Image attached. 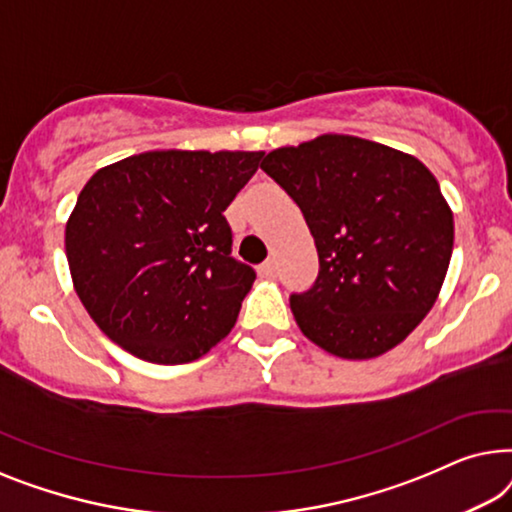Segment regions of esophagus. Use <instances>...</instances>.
<instances>
[{
    "instance_id": "esophagus-1",
    "label": "esophagus",
    "mask_w": 512,
    "mask_h": 512,
    "mask_svg": "<svg viewBox=\"0 0 512 512\" xmlns=\"http://www.w3.org/2000/svg\"><path fill=\"white\" fill-rule=\"evenodd\" d=\"M257 273L259 278H273L276 276V262H273V259H266L264 264L257 266Z\"/></svg>"
}]
</instances>
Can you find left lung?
<instances>
[{"instance_id": "left-lung-1", "label": "left lung", "mask_w": 512, "mask_h": 512, "mask_svg": "<svg viewBox=\"0 0 512 512\" xmlns=\"http://www.w3.org/2000/svg\"><path fill=\"white\" fill-rule=\"evenodd\" d=\"M262 171L304 213L320 271L290 306L304 336L336 357L392 350L431 311L455 225L434 174L413 155L325 134L264 157Z\"/></svg>"}]
</instances>
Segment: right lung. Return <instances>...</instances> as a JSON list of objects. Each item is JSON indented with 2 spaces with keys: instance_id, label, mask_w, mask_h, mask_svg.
<instances>
[{
  "instance_id": "obj_1",
  "label": "right lung",
  "mask_w": 512,
  "mask_h": 512,
  "mask_svg": "<svg viewBox=\"0 0 512 512\" xmlns=\"http://www.w3.org/2000/svg\"><path fill=\"white\" fill-rule=\"evenodd\" d=\"M264 153L155 150L99 169L67 222L78 299L139 359L185 364L232 331L255 283L225 208Z\"/></svg>"
}]
</instances>
